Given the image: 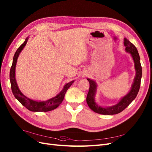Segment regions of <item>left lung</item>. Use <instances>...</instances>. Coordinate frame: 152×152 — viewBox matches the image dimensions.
I'll return each instance as SVG.
<instances>
[{
  "instance_id": "left-lung-1",
  "label": "left lung",
  "mask_w": 152,
  "mask_h": 152,
  "mask_svg": "<svg viewBox=\"0 0 152 152\" xmlns=\"http://www.w3.org/2000/svg\"><path fill=\"white\" fill-rule=\"evenodd\" d=\"M124 45L125 46V50L127 52L131 53L132 57L135 63V68L136 70V76L134 79L132 88L129 93L126 95L117 105L114 106L103 108L99 107L95 102V95L96 90V85L95 82L87 78V80L90 83V88L88 94L87 95V103L91 110L95 113L102 115H115L120 113L128 107L132 102L134 100L138 93L140 87L141 78L142 75V69L140 64V58L136 47L132 43L126 39H124Z\"/></svg>"
}]
</instances>
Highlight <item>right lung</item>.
<instances>
[{"instance_id": "obj_1", "label": "right lung", "mask_w": 152, "mask_h": 152, "mask_svg": "<svg viewBox=\"0 0 152 152\" xmlns=\"http://www.w3.org/2000/svg\"><path fill=\"white\" fill-rule=\"evenodd\" d=\"M27 40H28V38H26L25 42H24L23 43L17 48L16 52L14 54L12 65L11 66L10 70V80L12 91V93L14 96L17 99V100L30 111L48 112V111L53 110L54 109L57 108L60 105V104L62 102L66 90H68V88L71 86V85L74 83V81H72L68 83H66L64 86L63 90L57 96L47 101H44V102L35 101L27 98V96H26L23 94H22L17 86L15 77V66H16L17 58L19 57V54L23 48V47L26 45Z\"/></svg>"}]
</instances>
